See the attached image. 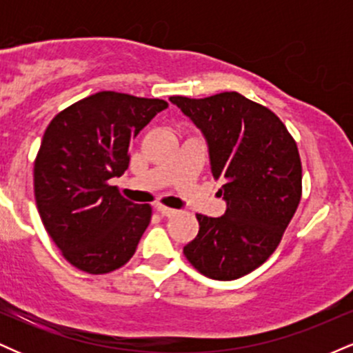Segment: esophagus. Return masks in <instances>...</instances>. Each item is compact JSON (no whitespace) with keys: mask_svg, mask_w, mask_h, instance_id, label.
I'll return each mask as SVG.
<instances>
[{"mask_svg":"<svg viewBox=\"0 0 353 353\" xmlns=\"http://www.w3.org/2000/svg\"><path fill=\"white\" fill-rule=\"evenodd\" d=\"M156 210H157V212H159L163 217H171V216H174V214H176V210H174V209L165 208V205H161V204L156 205Z\"/></svg>","mask_w":353,"mask_h":353,"instance_id":"esophagus-1","label":"esophagus"}]
</instances>
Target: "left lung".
<instances>
[{"label":"left lung","mask_w":353,"mask_h":353,"mask_svg":"<svg viewBox=\"0 0 353 353\" xmlns=\"http://www.w3.org/2000/svg\"><path fill=\"white\" fill-rule=\"evenodd\" d=\"M169 99L204 132L212 176L228 201L224 216L196 214L199 232L184 255L205 277L234 281L275 252L299 208L297 143L275 112L236 91Z\"/></svg>","instance_id":"obj_1"}]
</instances>
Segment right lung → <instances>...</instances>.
Returning a JSON list of instances; mask_svg holds the SVG:
<instances>
[{"label":"right lung","instance_id":"obj_1","mask_svg":"<svg viewBox=\"0 0 353 353\" xmlns=\"http://www.w3.org/2000/svg\"><path fill=\"white\" fill-rule=\"evenodd\" d=\"M164 99L101 91L58 112L34 159V199L63 257L88 274L128 264L151 222L149 204L121 196L111 177L129 165V145Z\"/></svg>","mask_w":353,"mask_h":353}]
</instances>
